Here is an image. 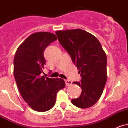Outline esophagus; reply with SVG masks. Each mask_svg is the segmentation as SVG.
Instances as JSON below:
<instances>
[{"instance_id": "esophagus-1", "label": "esophagus", "mask_w": 128, "mask_h": 128, "mask_svg": "<svg viewBox=\"0 0 128 128\" xmlns=\"http://www.w3.org/2000/svg\"><path fill=\"white\" fill-rule=\"evenodd\" d=\"M65 84H66V86H71V85L72 84V82L71 80H65Z\"/></svg>"}]
</instances>
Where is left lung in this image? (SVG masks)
<instances>
[{"label": "left lung", "mask_w": 128, "mask_h": 128, "mask_svg": "<svg viewBox=\"0 0 128 128\" xmlns=\"http://www.w3.org/2000/svg\"><path fill=\"white\" fill-rule=\"evenodd\" d=\"M55 33L82 76L80 82H73L81 87V95L72 100V103L80 108H90L98 101L106 83V54L97 38L84 30L57 31Z\"/></svg>", "instance_id": "obj_1"}]
</instances>
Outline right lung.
<instances>
[{"label":"right lung","instance_id":"1","mask_svg":"<svg viewBox=\"0 0 128 128\" xmlns=\"http://www.w3.org/2000/svg\"><path fill=\"white\" fill-rule=\"evenodd\" d=\"M56 40L52 32H35L19 45L14 56V75L18 88L24 101L36 111L52 109L57 92L65 87L63 79L40 75L46 63L44 51Z\"/></svg>","mask_w":128,"mask_h":128}]
</instances>
